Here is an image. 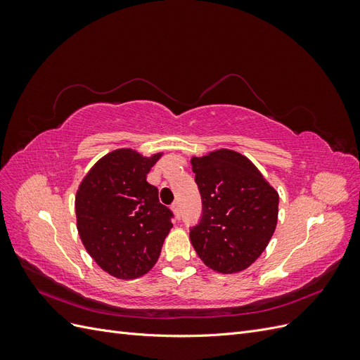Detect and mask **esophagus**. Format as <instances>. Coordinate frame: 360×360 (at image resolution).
<instances>
[{"instance_id":"esophagus-1","label":"esophagus","mask_w":360,"mask_h":360,"mask_svg":"<svg viewBox=\"0 0 360 360\" xmlns=\"http://www.w3.org/2000/svg\"><path fill=\"white\" fill-rule=\"evenodd\" d=\"M171 210L174 212V214H176L177 217H180V202H174L172 205H171Z\"/></svg>"}]
</instances>
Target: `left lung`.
<instances>
[{
	"instance_id": "1",
	"label": "left lung",
	"mask_w": 360,
	"mask_h": 360,
	"mask_svg": "<svg viewBox=\"0 0 360 360\" xmlns=\"http://www.w3.org/2000/svg\"><path fill=\"white\" fill-rule=\"evenodd\" d=\"M202 217L191 242L217 274H237L263 254L278 224L279 195L246 156L219 148L192 156Z\"/></svg>"
}]
</instances>
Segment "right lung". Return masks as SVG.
<instances>
[{"label":"right lung","mask_w":360,"mask_h":360,"mask_svg":"<svg viewBox=\"0 0 360 360\" xmlns=\"http://www.w3.org/2000/svg\"><path fill=\"white\" fill-rule=\"evenodd\" d=\"M162 155L117 148L94 163L76 191L81 242L96 264L114 278L135 279L153 269L172 228V213L147 181Z\"/></svg>","instance_id":"obj_1"}]
</instances>
